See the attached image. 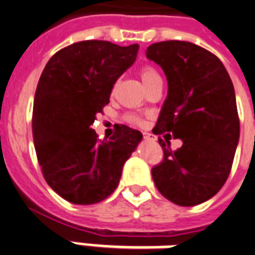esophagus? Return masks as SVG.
Segmentation results:
<instances>
[{
  "label": "esophagus",
  "mask_w": 255,
  "mask_h": 255,
  "mask_svg": "<svg viewBox=\"0 0 255 255\" xmlns=\"http://www.w3.org/2000/svg\"><path fill=\"white\" fill-rule=\"evenodd\" d=\"M144 138L148 140V141H156V137H154V134L148 133V132H144Z\"/></svg>",
  "instance_id": "1"
}]
</instances>
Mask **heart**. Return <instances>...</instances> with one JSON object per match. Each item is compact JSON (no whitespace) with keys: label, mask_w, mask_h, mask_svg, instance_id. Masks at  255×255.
Here are the masks:
<instances>
[{"label":"heart","mask_w":255,"mask_h":255,"mask_svg":"<svg viewBox=\"0 0 255 255\" xmlns=\"http://www.w3.org/2000/svg\"><path fill=\"white\" fill-rule=\"evenodd\" d=\"M140 76H141V80H142V84L144 85H148L150 81H153L154 78L160 77V74L157 72L154 68L152 67H144L141 70H140ZM132 122H138L137 118H133L131 117L129 118Z\"/></svg>","instance_id":"b5f03b06"}]
</instances>
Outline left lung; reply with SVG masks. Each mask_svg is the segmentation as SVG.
I'll use <instances>...</instances> for the list:
<instances>
[{
	"label": "left lung",
	"mask_w": 255,
	"mask_h": 255,
	"mask_svg": "<svg viewBox=\"0 0 255 255\" xmlns=\"http://www.w3.org/2000/svg\"><path fill=\"white\" fill-rule=\"evenodd\" d=\"M146 57L162 68L167 97L153 133L171 132L182 146L158 138L163 161L152 169L157 190L182 207L198 206L224 186L240 138L235 88L214 53L190 41L149 45Z\"/></svg>",
	"instance_id": "8db88e82"
}]
</instances>
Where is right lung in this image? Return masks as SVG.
<instances>
[{
    "mask_svg": "<svg viewBox=\"0 0 255 255\" xmlns=\"http://www.w3.org/2000/svg\"><path fill=\"white\" fill-rule=\"evenodd\" d=\"M137 52L138 44L78 41L55 53L41 73L32 111L35 150L47 183L73 204L109 198L141 141V132L127 126L107 141H99L92 128Z\"/></svg>",
    "mask_w": 255,
    "mask_h": 255,
    "instance_id": "right-lung-1",
    "label": "right lung"
}]
</instances>
